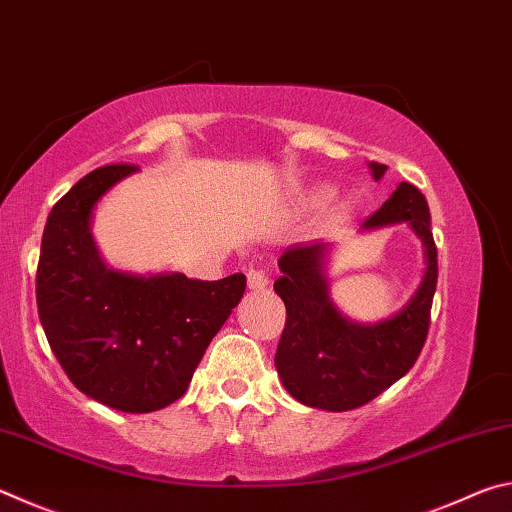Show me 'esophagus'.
<instances>
[{"label": "esophagus", "mask_w": 512, "mask_h": 512, "mask_svg": "<svg viewBox=\"0 0 512 512\" xmlns=\"http://www.w3.org/2000/svg\"><path fill=\"white\" fill-rule=\"evenodd\" d=\"M268 287V275L259 268H248V289L264 291Z\"/></svg>", "instance_id": "1"}]
</instances>
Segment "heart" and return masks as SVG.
I'll list each match as a JSON object with an SVG mask.
<instances>
[{
    "mask_svg": "<svg viewBox=\"0 0 512 512\" xmlns=\"http://www.w3.org/2000/svg\"><path fill=\"white\" fill-rule=\"evenodd\" d=\"M318 194H320V196H327V194H329V189H327V187H320V189H318Z\"/></svg>",
    "mask_w": 512,
    "mask_h": 512,
    "instance_id": "obj_1",
    "label": "heart"
}]
</instances>
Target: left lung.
<instances>
[{
  "instance_id": "1",
  "label": "left lung",
  "mask_w": 512,
  "mask_h": 512,
  "mask_svg": "<svg viewBox=\"0 0 512 512\" xmlns=\"http://www.w3.org/2000/svg\"><path fill=\"white\" fill-rule=\"evenodd\" d=\"M368 167L375 180L384 178L388 169L377 162H368ZM397 223L409 225L422 241L424 273L411 298L377 323H361L334 305L327 282L334 246H296L277 262L282 275L273 289L287 307V325L275 352V368L287 393L300 404L323 411L357 409L402 379L418 359L436 293L438 253L427 198L409 183L397 185L359 232Z\"/></svg>"
}]
</instances>
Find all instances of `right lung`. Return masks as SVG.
Instances as JSON below:
<instances>
[{"instance_id": "1", "label": "right lung", "mask_w": 512, "mask_h": 512, "mask_svg": "<svg viewBox=\"0 0 512 512\" xmlns=\"http://www.w3.org/2000/svg\"><path fill=\"white\" fill-rule=\"evenodd\" d=\"M137 167L112 164L81 178L51 210L38 264V314L72 384L124 413H151L183 397L207 345L246 291V275L219 282L108 266L92 235L94 210Z\"/></svg>"}]
</instances>
